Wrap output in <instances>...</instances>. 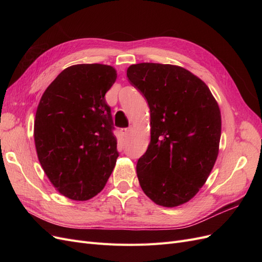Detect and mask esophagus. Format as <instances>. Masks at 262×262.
I'll return each instance as SVG.
<instances>
[{
  "label": "esophagus",
  "mask_w": 262,
  "mask_h": 262,
  "mask_svg": "<svg viewBox=\"0 0 262 262\" xmlns=\"http://www.w3.org/2000/svg\"><path fill=\"white\" fill-rule=\"evenodd\" d=\"M131 129H132V128H123V129L120 130V132H121V134H122V136H123L124 138H126V137H128L129 134H130Z\"/></svg>",
  "instance_id": "1"
}]
</instances>
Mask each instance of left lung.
<instances>
[{"mask_svg":"<svg viewBox=\"0 0 262 262\" xmlns=\"http://www.w3.org/2000/svg\"><path fill=\"white\" fill-rule=\"evenodd\" d=\"M126 76L150 112V142L137 164L140 186L156 204L178 207L199 192L216 162L217 101L207 84L178 66L138 63Z\"/></svg>","mask_w":262,"mask_h":262,"instance_id":"1","label":"left lung"}]
</instances>
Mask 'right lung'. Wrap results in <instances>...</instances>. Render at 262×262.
<instances>
[{
	"label": "right lung",
	"instance_id": "obj_1",
	"mask_svg": "<svg viewBox=\"0 0 262 262\" xmlns=\"http://www.w3.org/2000/svg\"><path fill=\"white\" fill-rule=\"evenodd\" d=\"M116 78L110 66L75 64L55 77L39 101L38 160L53 187L71 200L98 194L115 168L119 153L105 94Z\"/></svg>",
	"mask_w": 262,
	"mask_h": 262
}]
</instances>
